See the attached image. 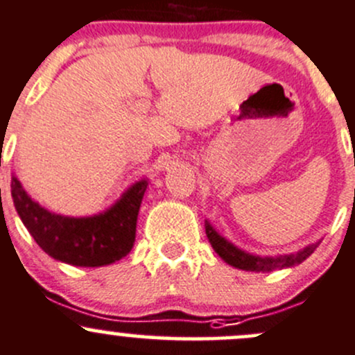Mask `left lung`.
I'll return each mask as SVG.
<instances>
[{
	"instance_id": "8db88e82",
	"label": "left lung",
	"mask_w": 355,
	"mask_h": 355,
	"mask_svg": "<svg viewBox=\"0 0 355 355\" xmlns=\"http://www.w3.org/2000/svg\"><path fill=\"white\" fill-rule=\"evenodd\" d=\"M205 232H207L208 241H210L211 248H214L218 257L224 259L227 265L234 266V268L246 270V272L268 273L273 272V270L292 268L295 265H301L306 258L311 257L318 244L321 243V241H318V243L308 244V246L295 251V253L279 254V257H258V254L246 253L241 248L234 246L231 241H227L224 236H220V234L215 231L214 225L208 220H205Z\"/></svg>"
}]
</instances>
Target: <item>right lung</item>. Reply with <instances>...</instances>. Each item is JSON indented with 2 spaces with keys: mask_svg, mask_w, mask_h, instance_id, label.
Wrapping results in <instances>:
<instances>
[{
  "mask_svg": "<svg viewBox=\"0 0 355 355\" xmlns=\"http://www.w3.org/2000/svg\"><path fill=\"white\" fill-rule=\"evenodd\" d=\"M147 186L148 179L137 181L112 207L90 217L49 211L28 196L15 176L12 198L20 220L51 258L75 266H104L119 261L133 248L138 210Z\"/></svg>",
  "mask_w": 355,
  "mask_h": 355,
  "instance_id": "add662e5",
  "label": "right lung"
}]
</instances>
